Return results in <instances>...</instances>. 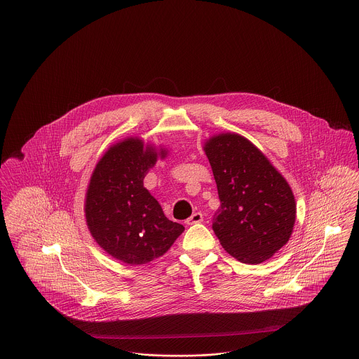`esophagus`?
<instances>
[{
	"mask_svg": "<svg viewBox=\"0 0 359 359\" xmlns=\"http://www.w3.org/2000/svg\"><path fill=\"white\" fill-rule=\"evenodd\" d=\"M200 222H203V214L201 212H194L193 215L191 216V217H188L187 219V224H194V223H200Z\"/></svg>",
	"mask_w": 359,
	"mask_h": 359,
	"instance_id": "34e87169",
	"label": "esophagus"
}]
</instances>
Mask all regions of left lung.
I'll return each instance as SVG.
<instances>
[{
  "label": "left lung",
  "mask_w": 359,
  "mask_h": 359,
  "mask_svg": "<svg viewBox=\"0 0 359 359\" xmlns=\"http://www.w3.org/2000/svg\"><path fill=\"white\" fill-rule=\"evenodd\" d=\"M220 207L212 229L224 250L245 264L271 259L291 237L295 200L285 177L263 152L237 133L204 143Z\"/></svg>",
  "instance_id": "1"
}]
</instances>
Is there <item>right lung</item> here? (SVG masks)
I'll list each match as a JSON object with an SVG mask.
<instances>
[{
    "label": "right lung",
    "instance_id": "add662e5",
    "mask_svg": "<svg viewBox=\"0 0 359 359\" xmlns=\"http://www.w3.org/2000/svg\"><path fill=\"white\" fill-rule=\"evenodd\" d=\"M166 156L139 137L111 145L97 162L86 196L87 226L96 243L122 263L140 265L163 256L185 230L171 222L144 188L158 158Z\"/></svg>",
    "mask_w": 359,
    "mask_h": 359
}]
</instances>
